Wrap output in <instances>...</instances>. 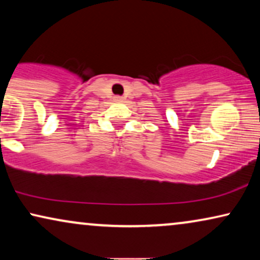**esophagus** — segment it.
<instances>
[{"label":"esophagus","mask_w":260,"mask_h":260,"mask_svg":"<svg viewBox=\"0 0 260 260\" xmlns=\"http://www.w3.org/2000/svg\"><path fill=\"white\" fill-rule=\"evenodd\" d=\"M115 99H116L117 102H120V101H122V97H119V95H117V97H115Z\"/></svg>","instance_id":"34e87169"}]
</instances>
